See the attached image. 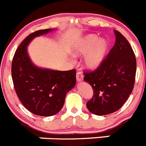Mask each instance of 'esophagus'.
<instances>
[{
    "mask_svg": "<svg viewBox=\"0 0 146 146\" xmlns=\"http://www.w3.org/2000/svg\"><path fill=\"white\" fill-rule=\"evenodd\" d=\"M76 80L78 82H82L83 80V75L81 72H78L76 73Z\"/></svg>",
    "mask_w": 146,
    "mask_h": 146,
    "instance_id": "esophagus-1",
    "label": "esophagus"
}]
</instances>
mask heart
Returning <instances> with one entry per match:
<instances>
[{
	"instance_id": "1",
	"label": "heart",
	"mask_w": 146,
	"mask_h": 146,
	"mask_svg": "<svg viewBox=\"0 0 146 146\" xmlns=\"http://www.w3.org/2000/svg\"><path fill=\"white\" fill-rule=\"evenodd\" d=\"M109 43L105 39H99L96 35H87L82 38L73 48L76 56L84 55V64L89 69H96L104 59L108 50Z\"/></svg>"
}]
</instances>
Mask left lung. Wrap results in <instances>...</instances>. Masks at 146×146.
<instances>
[{
	"instance_id": "1",
	"label": "left lung",
	"mask_w": 146,
	"mask_h": 146,
	"mask_svg": "<svg viewBox=\"0 0 146 146\" xmlns=\"http://www.w3.org/2000/svg\"><path fill=\"white\" fill-rule=\"evenodd\" d=\"M115 43L98 68L84 72V80L93 90V96L87 103L89 111L105 115L117 111L124 104L134 88L137 62L128 40L114 30Z\"/></svg>"
}]
</instances>
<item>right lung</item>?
Here are the masks:
<instances>
[{
	"instance_id": "add662e5",
	"label": "right lung",
	"mask_w": 146,
	"mask_h": 146,
	"mask_svg": "<svg viewBox=\"0 0 146 146\" xmlns=\"http://www.w3.org/2000/svg\"><path fill=\"white\" fill-rule=\"evenodd\" d=\"M53 30L43 29L29 35L16 50L12 63V80L20 101L33 114L45 117L62 110L66 94L76 81V70L60 71L38 68L29 56V42Z\"/></svg>"
}]
</instances>
